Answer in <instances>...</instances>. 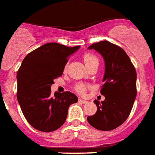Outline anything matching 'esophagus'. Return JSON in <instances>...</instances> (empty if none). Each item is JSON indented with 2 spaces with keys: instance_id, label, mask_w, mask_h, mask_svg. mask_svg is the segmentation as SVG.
I'll return each mask as SVG.
<instances>
[{
  "instance_id": "obj_1",
  "label": "esophagus",
  "mask_w": 155,
  "mask_h": 155,
  "mask_svg": "<svg viewBox=\"0 0 155 155\" xmlns=\"http://www.w3.org/2000/svg\"><path fill=\"white\" fill-rule=\"evenodd\" d=\"M78 102H80V103H82V104H86L87 101H84V100H82V99H78Z\"/></svg>"
}]
</instances>
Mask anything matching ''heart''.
Wrapping results in <instances>:
<instances>
[{
	"label": "heart",
	"instance_id": "b5f03b06",
	"mask_svg": "<svg viewBox=\"0 0 155 155\" xmlns=\"http://www.w3.org/2000/svg\"><path fill=\"white\" fill-rule=\"evenodd\" d=\"M83 60H84L85 64L87 65V67L88 68L93 66V65L95 64H99V59L97 57L95 56V54H91V53H89V52H87V53H85L83 54ZM67 64L64 66V71L67 70ZM73 89L74 91H76L77 93H78L80 95H83L85 92H86V91L87 89V85L83 84V83H78V84H77L74 86L73 87Z\"/></svg>",
	"mask_w": 155,
	"mask_h": 155
}]
</instances>
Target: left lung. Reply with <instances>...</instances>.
I'll use <instances>...</instances> for the list:
<instances>
[{"mask_svg": "<svg viewBox=\"0 0 155 155\" xmlns=\"http://www.w3.org/2000/svg\"><path fill=\"white\" fill-rule=\"evenodd\" d=\"M103 56L105 71L101 94L104 101L95 100L97 111L88 116L91 126L101 131H111L122 125L131 111L137 96V71L120 46L102 41L88 47Z\"/></svg>", "mask_w": 155, "mask_h": 155, "instance_id": "obj_1", "label": "left lung"}]
</instances>
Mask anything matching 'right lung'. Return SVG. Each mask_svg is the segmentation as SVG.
I'll return each instance as SVG.
<instances>
[{"mask_svg":"<svg viewBox=\"0 0 155 155\" xmlns=\"http://www.w3.org/2000/svg\"><path fill=\"white\" fill-rule=\"evenodd\" d=\"M79 46L68 47L50 42L27 54L17 73V100L28 123L35 129L51 132L64 123L68 107L78 102L73 93L55 92L51 86L62 76L68 57Z\"/></svg>","mask_w":155,"mask_h":155,"instance_id":"right-lung-1","label":"right lung"}]
</instances>
